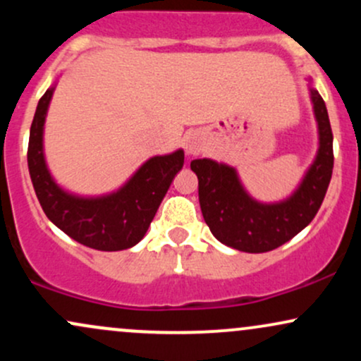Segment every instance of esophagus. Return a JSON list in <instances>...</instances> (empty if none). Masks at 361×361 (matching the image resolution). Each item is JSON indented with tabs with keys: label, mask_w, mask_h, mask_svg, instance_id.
<instances>
[{
	"label": "esophagus",
	"mask_w": 361,
	"mask_h": 361,
	"mask_svg": "<svg viewBox=\"0 0 361 361\" xmlns=\"http://www.w3.org/2000/svg\"><path fill=\"white\" fill-rule=\"evenodd\" d=\"M205 149V137L198 132H193V134H188L185 137V151L188 156H197L200 154Z\"/></svg>",
	"instance_id": "esophagus-1"
}]
</instances>
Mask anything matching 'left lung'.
Wrapping results in <instances>:
<instances>
[{
  "mask_svg": "<svg viewBox=\"0 0 361 361\" xmlns=\"http://www.w3.org/2000/svg\"><path fill=\"white\" fill-rule=\"evenodd\" d=\"M317 122L319 149L300 185L288 198L261 204L244 190L233 166L214 159H193L198 200L210 233L226 246L244 252H267L285 244L307 227L324 200L333 175V132L326 103L310 88Z\"/></svg>",
  "mask_w": 361,
  "mask_h": 361,
  "instance_id": "obj_1",
  "label": "left lung"
}]
</instances>
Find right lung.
Instances as JSON below:
<instances>
[{
	"label": "right lung",
	"instance_id": "1",
	"mask_svg": "<svg viewBox=\"0 0 361 361\" xmlns=\"http://www.w3.org/2000/svg\"><path fill=\"white\" fill-rule=\"evenodd\" d=\"M52 94L54 86L39 100L27 152L28 171L45 215L82 246L98 251L135 246L147 233L173 178L183 168V149L147 159L114 193L80 197L66 192L54 181L44 156V123Z\"/></svg>",
	"mask_w": 361,
	"mask_h": 361
}]
</instances>
